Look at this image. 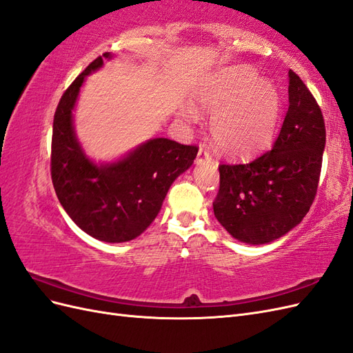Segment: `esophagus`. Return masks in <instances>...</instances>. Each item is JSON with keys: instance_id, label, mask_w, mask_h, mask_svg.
Wrapping results in <instances>:
<instances>
[{"instance_id": "obj_1", "label": "esophagus", "mask_w": 353, "mask_h": 353, "mask_svg": "<svg viewBox=\"0 0 353 353\" xmlns=\"http://www.w3.org/2000/svg\"><path fill=\"white\" fill-rule=\"evenodd\" d=\"M210 160H212V156L209 154V152L205 150V148H200L199 153H197V157H196V165L209 163Z\"/></svg>"}]
</instances>
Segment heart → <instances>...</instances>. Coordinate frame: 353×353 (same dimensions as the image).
<instances>
[{"label": "heart", "instance_id": "heart-1", "mask_svg": "<svg viewBox=\"0 0 353 353\" xmlns=\"http://www.w3.org/2000/svg\"><path fill=\"white\" fill-rule=\"evenodd\" d=\"M194 101L213 114L212 138L227 154H256L272 141L279 130L280 91L272 81L258 78L252 68H232L212 78L196 91ZM184 116L188 121L199 117L193 108H187Z\"/></svg>", "mask_w": 353, "mask_h": 353}]
</instances>
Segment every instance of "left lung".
<instances>
[{
    "mask_svg": "<svg viewBox=\"0 0 353 353\" xmlns=\"http://www.w3.org/2000/svg\"><path fill=\"white\" fill-rule=\"evenodd\" d=\"M325 148L321 109L288 70V110L272 150L245 165H221L213 212L231 236L268 244L302 222L316 194Z\"/></svg>",
    "mask_w": 353,
    "mask_h": 353,
    "instance_id": "1",
    "label": "left lung"
}]
</instances>
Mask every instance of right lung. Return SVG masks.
I'll use <instances>...</instances> for the list:
<instances>
[{"label":"right lung","mask_w":353,"mask_h":353,"mask_svg":"<svg viewBox=\"0 0 353 353\" xmlns=\"http://www.w3.org/2000/svg\"><path fill=\"white\" fill-rule=\"evenodd\" d=\"M104 52L63 94L52 122L51 179L60 205L88 236L105 243L137 239L162 209L174 181L193 165L197 147L152 138L112 162H95L79 141L73 112L88 74L103 68Z\"/></svg>","instance_id":"add662e5"}]
</instances>
